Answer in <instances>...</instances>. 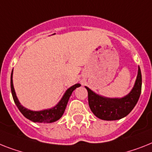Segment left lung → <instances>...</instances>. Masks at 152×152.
<instances>
[{
  "label": "left lung",
  "instance_id": "8db88e82",
  "mask_svg": "<svg viewBox=\"0 0 152 152\" xmlns=\"http://www.w3.org/2000/svg\"><path fill=\"white\" fill-rule=\"evenodd\" d=\"M142 77L140 67L132 91L122 99H107L98 96L88 87V105L91 112L98 118L104 120H116L127 116L136 106L141 96Z\"/></svg>",
  "mask_w": 152,
  "mask_h": 152
}]
</instances>
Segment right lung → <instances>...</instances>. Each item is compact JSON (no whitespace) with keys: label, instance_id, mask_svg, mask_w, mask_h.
Instances as JSON below:
<instances>
[{"label":"right lung","instance_id":"obj_1","mask_svg":"<svg viewBox=\"0 0 152 152\" xmlns=\"http://www.w3.org/2000/svg\"><path fill=\"white\" fill-rule=\"evenodd\" d=\"M12 74H13V71L11 72V89L14 102L16 104L17 107L18 108V110H20V112L23 114V116L25 117L36 123H52L58 120L64 113L67 104L68 102L69 98L71 96L73 91L76 89V88L79 87L81 85L80 84H76V85H73L70 88H68L67 91L65 92L64 96H63L62 99L59 102V103L55 107L50 109V110H42V111H31V110H28L25 107H23L18 100L15 91L14 89L13 81H12Z\"/></svg>","mask_w":152,"mask_h":152}]
</instances>
